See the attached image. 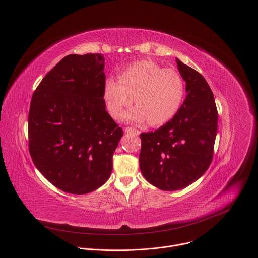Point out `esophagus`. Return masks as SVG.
<instances>
[{
	"label": "esophagus",
	"instance_id": "34e87169",
	"mask_svg": "<svg viewBox=\"0 0 258 258\" xmlns=\"http://www.w3.org/2000/svg\"><path fill=\"white\" fill-rule=\"evenodd\" d=\"M124 131H125V133H127V134H134V135H139V134H140L139 130H137V128H135V127H132V126L125 127Z\"/></svg>",
	"mask_w": 258,
	"mask_h": 258
}]
</instances>
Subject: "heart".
Wrapping results in <instances>:
<instances>
[{
  "instance_id": "1",
  "label": "heart",
  "mask_w": 258,
  "mask_h": 258,
  "mask_svg": "<svg viewBox=\"0 0 258 258\" xmlns=\"http://www.w3.org/2000/svg\"><path fill=\"white\" fill-rule=\"evenodd\" d=\"M185 95V84L179 73L164 68L152 60H143L126 68L119 81L108 79L104 87V101L109 114L118 119L125 107L135 108L124 118L157 126L169 121L178 111Z\"/></svg>"
}]
</instances>
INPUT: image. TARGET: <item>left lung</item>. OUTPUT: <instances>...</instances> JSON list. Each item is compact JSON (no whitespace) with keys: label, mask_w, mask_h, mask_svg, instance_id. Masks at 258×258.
<instances>
[{"label":"left lung","mask_w":258,"mask_h":258,"mask_svg":"<svg viewBox=\"0 0 258 258\" xmlns=\"http://www.w3.org/2000/svg\"><path fill=\"white\" fill-rule=\"evenodd\" d=\"M187 97L177 113L158 130L140 135V168L163 191L190 186L208 169L217 132V109L210 87L198 71L176 59Z\"/></svg>","instance_id":"obj_1"}]
</instances>
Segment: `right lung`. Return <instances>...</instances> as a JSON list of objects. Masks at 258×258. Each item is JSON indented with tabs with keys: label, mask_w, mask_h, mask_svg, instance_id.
Returning a JSON list of instances; mask_svg holds the SVG:
<instances>
[{
	"label": "right lung",
	"mask_w": 258,
	"mask_h": 258,
	"mask_svg": "<svg viewBox=\"0 0 258 258\" xmlns=\"http://www.w3.org/2000/svg\"><path fill=\"white\" fill-rule=\"evenodd\" d=\"M104 56L71 54L57 63L32 94L28 149L56 188L88 194L106 182L123 135L103 97Z\"/></svg>",
	"instance_id": "1"
}]
</instances>
